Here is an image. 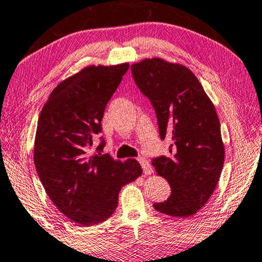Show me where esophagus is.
<instances>
[{
  "instance_id": "esophagus-1",
  "label": "esophagus",
  "mask_w": 262,
  "mask_h": 262,
  "mask_svg": "<svg viewBox=\"0 0 262 262\" xmlns=\"http://www.w3.org/2000/svg\"><path fill=\"white\" fill-rule=\"evenodd\" d=\"M139 163H140V165H141V166H142L143 173H145V174H150V173L153 172L152 166H150V164L145 159V158L140 157V158H139Z\"/></svg>"
}]
</instances>
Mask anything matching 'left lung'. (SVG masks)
<instances>
[{
    "label": "left lung",
    "instance_id": "1",
    "mask_svg": "<svg viewBox=\"0 0 262 262\" xmlns=\"http://www.w3.org/2000/svg\"><path fill=\"white\" fill-rule=\"evenodd\" d=\"M130 69L136 85L156 110L161 140L173 142L168 157L152 161L171 186V196L154 203V209L173 217L192 216L211 197L224 164L215 106L186 66L152 58Z\"/></svg>",
    "mask_w": 262,
    "mask_h": 262
}]
</instances>
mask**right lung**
Returning <instances> with one entry per match:
<instances>
[{"label":"right lung","instance_id":"add662e5","mask_svg":"<svg viewBox=\"0 0 262 262\" xmlns=\"http://www.w3.org/2000/svg\"><path fill=\"white\" fill-rule=\"evenodd\" d=\"M129 64L91 65L59 83L40 113L34 164L46 193L60 212L80 226L109 219L121 187L142 174L135 159L124 163L91 150L102 132L106 103Z\"/></svg>","mask_w":262,"mask_h":262}]
</instances>
